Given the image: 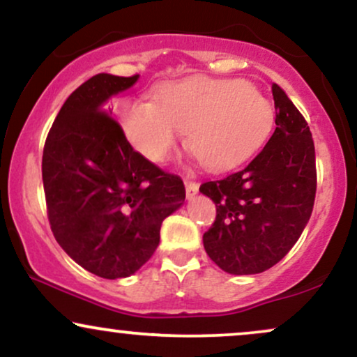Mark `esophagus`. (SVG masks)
Segmentation results:
<instances>
[{
  "label": "esophagus",
  "mask_w": 357,
  "mask_h": 357,
  "mask_svg": "<svg viewBox=\"0 0 357 357\" xmlns=\"http://www.w3.org/2000/svg\"><path fill=\"white\" fill-rule=\"evenodd\" d=\"M184 184H186V196L188 198H192V196L198 192V183L196 181H190V179H184Z\"/></svg>",
  "instance_id": "34e87169"
}]
</instances>
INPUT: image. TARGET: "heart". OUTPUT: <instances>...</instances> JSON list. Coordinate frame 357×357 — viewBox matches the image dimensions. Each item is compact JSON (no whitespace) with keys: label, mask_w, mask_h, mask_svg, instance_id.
<instances>
[{"label":"heart","mask_w":357,"mask_h":357,"mask_svg":"<svg viewBox=\"0 0 357 357\" xmlns=\"http://www.w3.org/2000/svg\"><path fill=\"white\" fill-rule=\"evenodd\" d=\"M155 104L130 102L121 119L141 154L162 162L188 132L191 153L210 169H227L265 144L275 109L245 80L190 77L155 92Z\"/></svg>","instance_id":"obj_1"}]
</instances>
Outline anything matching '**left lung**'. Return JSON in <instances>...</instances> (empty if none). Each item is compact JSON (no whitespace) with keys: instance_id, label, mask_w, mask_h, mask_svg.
Returning <instances> with one entry per match:
<instances>
[{"instance_id":"1","label":"left lung","mask_w":357,"mask_h":357,"mask_svg":"<svg viewBox=\"0 0 357 357\" xmlns=\"http://www.w3.org/2000/svg\"><path fill=\"white\" fill-rule=\"evenodd\" d=\"M275 130L247 166L199 191L216 204L203 235L208 257L233 275L260 273L296 245L312 215L317 171L312 134L287 93L272 84Z\"/></svg>"}]
</instances>
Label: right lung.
I'll return each mask as SVG.
<instances>
[{
	"label": "right lung",
	"instance_id": "right-lung-1",
	"mask_svg": "<svg viewBox=\"0 0 357 357\" xmlns=\"http://www.w3.org/2000/svg\"><path fill=\"white\" fill-rule=\"evenodd\" d=\"M137 79L99 73L84 82L61 105L43 147L53 236L80 267L112 280L153 257L162 220L186 198L183 179L134 151L105 110Z\"/></svg>",
	"mask_w": 357,
	"mask_h": 357
}]
</instances>
